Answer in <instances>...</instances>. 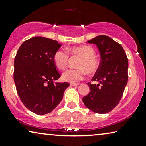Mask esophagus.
Here are the masks:
<instances>
[{
	"mask_svg": "<svg viewBox=\"0 0 146 146\" xmlns=\"http://www.w3.org/2000/svg\"><path fill=\"white\" fill-rule=\"evenodd\" d=\"M80 84L79 83H70V85H71V86H78V85Z\"/></svg>",
	"mask_w": 146,
	"mask_h": 146,
	"instance_id": "obj_1",
	"label": "esophagus"
}]
</instances>
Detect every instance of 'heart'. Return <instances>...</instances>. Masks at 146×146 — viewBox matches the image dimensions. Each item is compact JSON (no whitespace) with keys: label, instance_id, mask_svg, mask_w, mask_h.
<instances>
[{"label":"heart","instance_id":"heart-1","mask_svg":"<svg viewBox=\"0 0 146 146\" xmlns=\"http://www.w3.org/2000/svg\"><path fill=\"white\" fill-rule=\"evenodd\" d=\"M73 56H78L81 58L77 65L78 68H68L62 73V79L69 82L82 80L84 78L85 73L94 74L100 68V62L95 57V51L92 46L88 45L80 46H73L68 50ZM70 58V55L64 49H58L54 56L53 62L58 68L63 69L66 66Z\"/></svg>","mask_w":146,"mask_h":146}]
</instances>
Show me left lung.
Segmentation results:
<instances>
[{
	"label": "left lung",
	"mask_w": 146,
	"mask_h": 146,
	"mask_svg": "<svg viewBox=\"0 0 146 146\" xmlns=\"http://www.w3.org/2000/svg\"><path fill=\"white\" fill-rule=\"evenodd\" d=\"M87 42L96 45L101 61L92 78L99 84L88 83L90 92L82 101L94 113H109L119 103L128 82V58L121 45L108 36L101 35Z\"/></svg>",
	"instance_id": "1"
}]
</instances>
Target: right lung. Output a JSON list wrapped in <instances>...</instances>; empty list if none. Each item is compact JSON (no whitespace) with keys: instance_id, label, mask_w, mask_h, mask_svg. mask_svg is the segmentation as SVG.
I'll return each instance as SVG.
<instances>
[{"instance_id":"obj_1","label":"right lung","mask_w":146,"mask_h":146,"mask_svg":"<svg viewBox=\"0 0 146 146\" xmlns=\"http://www.w3.org/2000/svg\"><path fill=\"white\" fill-rule=\"evenodd\" d=\"M61 44L56 40L34 37L25 41L14 59V80L18 96L30 111L45 115L62 100L68 82H54L60 78L53 56Z\"/></svg>"}]
</instances>
